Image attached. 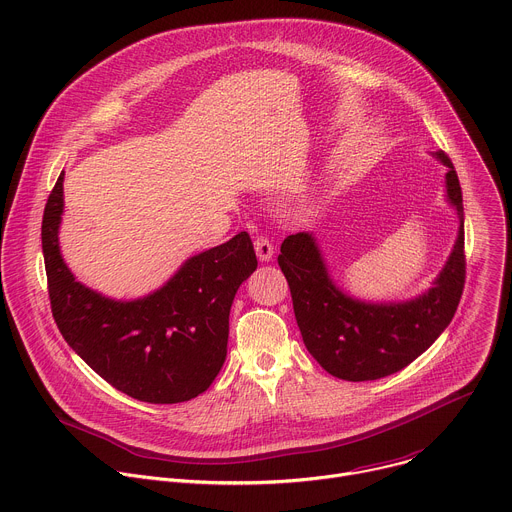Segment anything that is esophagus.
Here are the masks:
<instances>
[{"instance_id": "esophagus-1", "label": "esophagus", "mask_w": 512, "mask_h": 512, "mask_svg": "<svg viewBox=\"0 0 512 512\" xmlns=\"http://www.w3.org/2000/svg\"><path fill=\"white\" fill-rule=\"evenodd\" d=\"M255 253H257V259L259 261H271L273 257V245L267 237H255Z\"/></svg>"}]
</instances>
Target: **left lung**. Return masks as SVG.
<instances>
[{
	"mask_svg": "<svg viewBox=\"0 0 512 512\" xmlns=\"http://www.w3.org/2000/svg\"><path fill=\"white\" fill-rule=\"evenodd\" d=\"M446 172L448 202L460 227L454 249L425 294L407 302L373 304L342 291L330 277L312 233L289 235L277 263L289 283L294 314L308 352L332 377L375 381L423 354L452 322L466 279L462 188L452 160L435 152Z\"/></svg>",
	"mask_w": 512,
	"mask_h": 512,
	"instance_id": "obj_1",
	"label": "left lung"
}]
</instances>
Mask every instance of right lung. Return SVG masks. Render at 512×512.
I'll return each mask as SVG.
<instances>
[{"mask_svg":"<svg viewBox=\"0 0 512 512\" xmlns=\"http://www.w3.org/2000/svg\"><path fill=\"white\" fill-rule=\"evenodd\" d=\"M64 174L42 218V251L54 322L89 367L145 403H182L204 393L227 358L229 314L239 285L257 269L247 233L190 257L160 289L113 300L66 267L58 229Z\"/></svg>","mask_w":512,"mask_h":512,"instance_id":"1","label":"right lung"}]
</instances>
